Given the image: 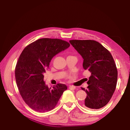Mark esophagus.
I'll return each instance as SVG.
<instances>
[{"label":"esophagus","mask_w":130,"mask_h":130,"mask_svg":"<svg viewBox=\"0 0 130 130\" xmlns=\"http://www.w3.org/2000/svg\"><path fill=\"white\" fill-rule=\"evenodd\" d=\"M69 88L71 90H75L76 89V87L74 86V85H69Z\"/></svg>","instance_id":"obj_1"}]
</instances>
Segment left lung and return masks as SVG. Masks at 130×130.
I'll list each match as a JSON object with an SVG mask.
<instances>
[{
    "mask_svg": "<svg viewBox=\"0 0 130 130\" xmlns=\"http://www.w3.org/2000/svg\"><path fill=\"white\" fill-rule=\"evenodd\" d=\"M83 58V67L91 73L84 105L90 109H99L108 103L116 88L118 72L111 54L94 40L69 41Z\"/></svg>",
    "mask_w": 130,
    "mask_h": 130,
    "instance_id": "8db88e82",
    "label": "left lung"
}]
</instances>
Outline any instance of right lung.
Wrapping results in <instances>:
<instances>
[{
    "mask_svg": "<svg viewBox=\"0 0 130 130\" xmlns=\"http://www.w3.org/2000/svg\"><path fill=\"white\" fill-rule=\"evenodd\" d=\"M70 45L58 38H41L27 45L19 57L15 68L17 85L24 102L34 111L43 113L53 109L67 89L63 84L50 89L45 85L43 74L52 58Z\"/></svg>",
    "mask_w": 130,
    "mask_h": 130,
    "instance_id": "obj_1",
    "label": "right lung"
}]
</instances>
